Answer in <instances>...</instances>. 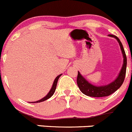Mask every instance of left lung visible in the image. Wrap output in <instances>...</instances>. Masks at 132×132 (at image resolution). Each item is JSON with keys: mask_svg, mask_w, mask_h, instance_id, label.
I'll use <instances>...</instances> for the list:
<instances>
[{"mask_svg": "<svg viewBox=\"0 0 132 132\" xmlns=\"http://www.w3.org/2000/svg\"><path fill=\"white\" fill-rule=\"evenodd\" d=\"M109 36L116 38L118 42L119 43L122 53L123 57H124V64H123L122 68L121 71H120L118 77L113 81V83H110L108 85L102 86V87H96V86L91 85L78 72L77 77V85H78L80 90L83 92V94L88 96L104 97L111 95L121 87L124 81L126 72V64H127V59H126L125 51H124V49L123 48L122 44L121 42L120 41L118 37L113 35V34H109Z\"/></svg>", "mask_w": 132, "mask_h": 132, "instance_id": "1", "label": "left lung"}]
</instances>
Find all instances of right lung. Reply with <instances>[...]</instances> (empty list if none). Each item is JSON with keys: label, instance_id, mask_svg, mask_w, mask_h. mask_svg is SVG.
Segmentation results:
<instances>
[{"label": "right lung", "instance_id": "right-lung-1", "mask_svg": "<svg viewBox=\"0 0 132 132\" xmlns=\"http://www.w3.org/2000/svg\"><path fill=\"white\" fill-rule=\"evenodd\" d=\"M61 75L60 74L59 75V76H58L57 77L55 78V81H54V83L53 84V86H52V88H51V89L50 90V91H49V92L47 94V95L45 96L44 98H43L42 99L38 101H36V102H31V103H39V102H44V101L46 100L49 99V98H51V96H52L53 95V94L55 93V90H56V85H57V82H58V80H59V77L61 76Z\"/></svg>", "mask_w": 132, "mask_h": 132}]
</instances>
